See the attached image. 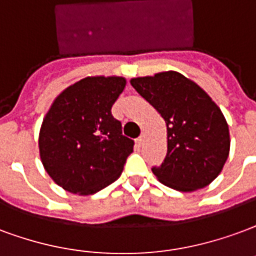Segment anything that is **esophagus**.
<instances>
[{"mask_svg": "<svg viewBox=\"0 0 256 256\" xmlns=\"http://www.w3.org/2000/svg\"><path fill=\"white\" fill-rule=\"evenodd\" d=\"M137 144H138V145H142V144H144V136H141V137L137 138Z\"/></svg>", "mask_w": 256, "mask_h": 256, "instance_id": "obj_1", "label": "esophagus"}]
</instances>
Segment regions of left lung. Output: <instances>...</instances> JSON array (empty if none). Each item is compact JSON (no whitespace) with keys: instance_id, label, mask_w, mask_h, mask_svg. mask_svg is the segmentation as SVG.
I'll use <instances>...</instances> for the list:
<instances>
[{"instance_id":"obj_1","label":"left lung","mask_w":256,"mask_h":256,"mask_svg":"<svg viewBox=\"0 0 256 256\" xmlns=\"http://www.w3.org/2000/svg\"><path fill=\"white\" fill-rule=\"evenodd\" d=\"M130 84L166 124V156L152 168L174 190L204 188L222 171L230 148L228 123L209 94L194 81L170 70L136 77Z\"/></svg>"}]
</instances>
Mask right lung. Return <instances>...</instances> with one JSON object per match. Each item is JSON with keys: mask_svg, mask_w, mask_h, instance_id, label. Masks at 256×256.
Here are the masks:
<instances>
[{"mask_svg": "<svg viewBox=\"0 0 256 256\" xmlns=\"http://www.w3.org/2000/svg\"><path fill=\"white\" fill-rule=\"evenodd\" d=\"M126 86L119 76L85 77L51 104L39 132L42 164L64 190L90 196L114 183L133 152L111 107Z\"/></svg>", "mask_w": 256, "mask_h": 256, "instance_id": "obj_1", "label": "right lung"}]
</instances>
